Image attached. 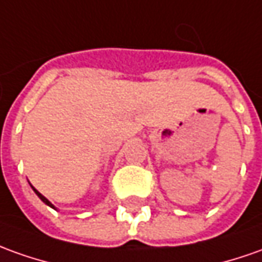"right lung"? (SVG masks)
Listing matches in <instances>:
<instances>
[{
    "mask_svg": "<svg viewBox=\"0 0 262 262\" xmlns=\"http://www.w3.org/2000/svg\"><path fill=\"white\" fill-rule=\"evenodd\" d=\"M30 185H31V184H30ZM31 188L34 189V192H35V194H37V195L39 196V200H41V201H42V203L47 204V205H48V207H51V208H54V210H55V207H54V205H52L51 201H48V200H47V198H45V196L42 195V194H41V192H39V191H37V189L34 188V187H32V185H31Z\"/></svg>",
    "mask_w": 262,
    "mask_h": 262,
    "instance_id": "add662e5",
    "label": "right lung"
}]
</instances>
